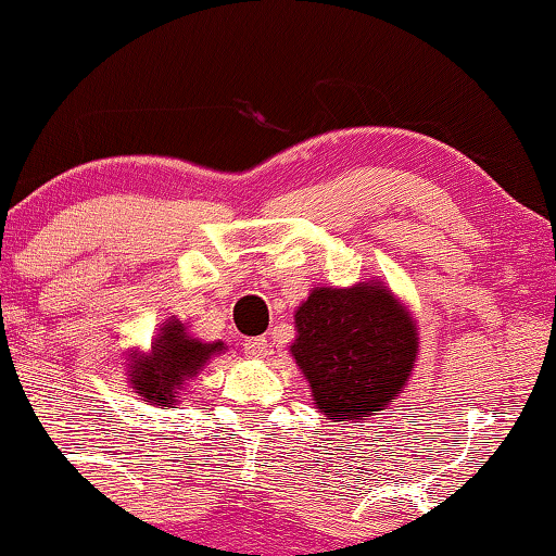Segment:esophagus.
Returning a JSON list of instances; mask_svg holds the SVG:
<instances>
[{
    "label": "esophagus",
    "mask_w": 556,
    "mask_h": 556,
    "mask_svg": "<svg viewBox=\"0 0 556 556\" xmlns=\"http://www.w3.org/2000/svg\"><path fill=\"white\" fill-rule=\"evenodd\" d=\"M244 350H247V354H250V357L262 359V357H267L269 344H267V339H264V337H252V339H247V342H244Z\"/></svg>",
    "instance_id": "obj_1"
}]
</instances>
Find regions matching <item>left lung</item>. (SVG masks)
<instances>
[{"label": "left lung", "mask_w": 556, "mask_h": 556, "mask_svg": "<svg viewBox=\"0 0 556 556\" xmlns=\"http://www.w3.org/2000/svg\"><path fill=\"white\" fill-rule=\"evenodd\" d=\"M294 327L289 352L329 419L382 412L409 382L419 352L417 325L382 281L312 289L296 306Z\"/></svg>", "instance_id": "left-lung-1"}]
</instances>
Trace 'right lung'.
<instances>
[{
    "instance_id": "add662e5",
    "label": "right lung",
    "mask_w": 556,
    "mask_h": 556,
    "mask_svg": "<svg viewBox=\"0 0 556 556\" xmlns=\"http://www.w3.org/2000/svg\"><path fill=\"white\" fill-rule=\"evenodd\" d=\"M225 342H199L189 337L187 327L179 319L164 321L160 334L154 337L152 352L131 354L129 382L144 402L156 407H172L174 396L185 387L187 379L199 375L214 354H222Z\"/></svg>"
}]
</instances>
